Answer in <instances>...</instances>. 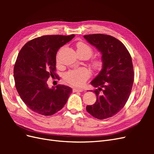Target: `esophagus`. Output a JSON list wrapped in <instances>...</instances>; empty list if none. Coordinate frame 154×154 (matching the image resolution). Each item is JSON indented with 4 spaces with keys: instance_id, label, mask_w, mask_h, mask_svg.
<instances>
[{
    "instance_id": "obj_1",
    "label": "esophagus",
    "mask_w": 154,
    "mask_h": 154,
    "mask_svg": "<svg viewBox=\"0 0 154 154\" xmlns=\"http://www.w3.org/2000/svg\"><path fill=\"white\" fill-rule=\"evenodd\" d=\"M74 92H83V88H74L72 89Z\"/></svg>"
}]
</instances>
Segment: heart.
<instances>
[{"instance_id": "heart-1", "label": "heart", "mask_w": 154, "mask_h": 154, "mask_svg": "<svg viewBox=\"0 0 154 154\" xmlns=\"http://www.w3.org/2000/svg\"><path fill=\"white\" fill-rule=\"evenodd\" d=\"M76 51L78 54H86L90 57L92 53V49L87 44L79 42L76 44ZM57 62L59 60L57 58ZM94 66L97 67L100 65L98 60H94L93 62ZM90 76V72L86 68H80L69 71L66 73L64 76V80L67 83L74 86L81 87L85 84L86 80Z\"/></svg>"}]
</instances>
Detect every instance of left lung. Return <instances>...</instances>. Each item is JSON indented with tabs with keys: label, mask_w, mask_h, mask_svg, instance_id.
I'll list each match as a JSON object with an SVG mask.
<instances>
[{
	"label": "left lung",
	"mask_w": 154,
	"mask_h": 154,
	"mask_svg": "<svg viewBox=\"0 0 154 154\" xmlns=\"http://www.w3.org/2000/svg\"><path fill=\"white\" fill-rule=\"evenodd\" d=\"M101 53L102 69L91 84L96 101L86 110L94 118L103 119L122 110L128 99L134 82L132 58L124 44L114 37L103 34L83 36ZM102 92H101L100 91Z\"/></svg>",
	"instance_id": "obj_1"
}]
</instances>
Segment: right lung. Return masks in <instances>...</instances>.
I'll list each match as a JSON object with an SVG mask.
<instances>
[{
    "label": "right lung",
    "mask_w": 154,
    "mask_h": 154,
    "mask_svg": "<svg viewBox=\"0 0 154 154\" xmlns=\"http://www.w3.org/2000/svg\"><path fill=\"white\" fill-rule=\"evenodd\" d=\"M74 35H45L32 39L20 51L14 66L17 91L29 109L36 113L51 116L61 110L72 90L58 85L49 88V78H57L56 55Z\"/></svg>",
    "instance_id": "1"
}]
</instances>
